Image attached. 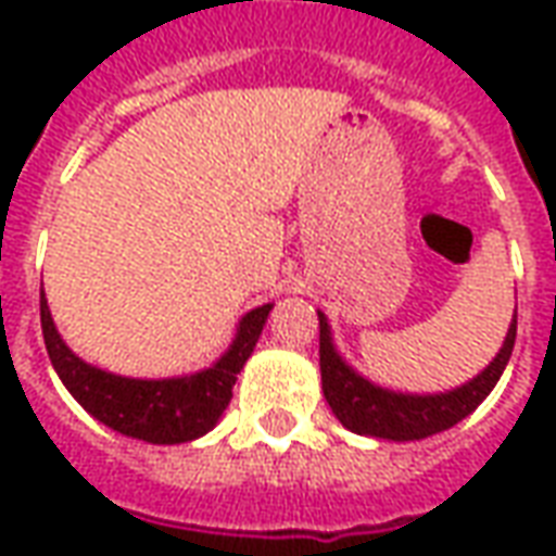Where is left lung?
Returning a JSON list of instances; mask_svg holds the SVG:
<instances>
[{"mask_svg":"<svg viewBox=\"0 0 556 556\" xmlns=\"http://www.w3.org/2000/svg\"><path fill=\"white\" fill-rule=\"evenodd\" d=\"M515 327H518V309L513 315L509 333L503 339V349L473 381L446 393L414 396V393L384 390L354 372L333 349L325 313H318V361H321V390H325L327 405L333 408L345 429L369 434V438H384V441H422L429 434L453 429L455 422L473 414L482 405V399L501 381L503 369L513 357Z\"/></svg>","mask_w":556,"mask_h":556,"instance_id":"obj_1","label":"left lung"}]
</instances>
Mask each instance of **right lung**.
<instances>
[{
  "instance_id": "1",
  "label": "right lung",
  "mask_w": 556,
  "mask_h": 556,
  "mask_svg": "<svg viewBox=\"0 0 556 556\" xmlns=\"http://www.w3.org/2000/svg\"><path fill=\"white\" fill-rule=\"evenodd\" d=\"M270 309L274 306L265 303L243 315L229 351L214 366L184 378H160V381L122 378L79 361L59 337L43 291L41 330L50 363L62 378V384L91 417L137 441L187 443L214 429L223 410L229 408L231 387L238 381L247 357L253 354Z\"/></svg>"
}]
</instances>
